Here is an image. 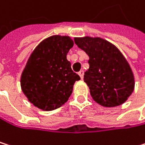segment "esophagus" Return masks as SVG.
<instances>
[{
	"label": "esophagus",
	"mask_w": 145,
	"mask_h": 145,
	"mask_svg": "<svg viewBox=\"0 0 145 145\" xmlns=\"http://www.w3.org/2000/svg\"><path fill=\"white\" fill-rule=\"evenodd\" d=\"M78 74H79V76H80L81 79H82V78H83V76H84V71H83V70H81Z\"/></svg>",
	"instance_id": "1"
}]
</instances>
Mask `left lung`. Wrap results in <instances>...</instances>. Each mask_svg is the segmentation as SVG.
I'll return each mask as SVG.
<instances>
[{
  "label": "left lung",
  "mask_w": 145,
  "mask_h": 145,
  "mask_svg": "<svg viewBox=\"0 0 145 145\" xmlns=\"http://www.w3.org/2000/svg\"><path fill=\"white\" fill-rule=\"evenodd\" d=\"M75 43L89 57L83 79L94 101L107 107L123 104L133 92L134 77L120 51L100 38H76Z\"/></svg>",
  "instance_id": "left-lung-1"
}]
</instances>
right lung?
Returning a JSON list of instances; mask_svg holds the SVG:
<instances>
[{"mask_svg": "<svg viewBox=\"0 0 145 145\" xmlns=\"http://www.w3.org/2000/svg\"><path fill=\"white\" fill-rule=\"evenodd\" d=\"M73 41L67 36L43 40L31 54L21 75V88L35 106L51 111L63 105L80 76L71 69L66 56Z\"/></svg>", "mask_w": 145, "mask_h": 145, "instance_id": "1", "label": "right lung"}]
</instances>
